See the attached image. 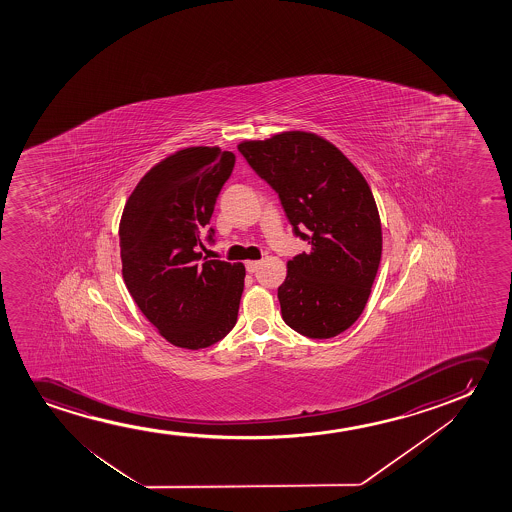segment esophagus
Segmentation results:
<instances>
[{"label": "esophagus", "mask_w": 512, "mask_h": 512, "mask_svg": "<svg viewBox=\"0 0 512 512\" xmlns=\"http://www.w3.org/2000/svg\"><path fill=\"white\" fill-rule=\"evenodd\" d=\"M248 273H255L260 267V260H248L245 264Z\"/></svg>", "instance_id": "1"}]
</instances>
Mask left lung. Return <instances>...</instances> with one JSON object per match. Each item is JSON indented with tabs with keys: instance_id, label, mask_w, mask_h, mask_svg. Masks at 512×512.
Returning a JSON list of instances; mask_svg holds the SVG:
<instances>
[{
	"instance_id": "1",
	"label": "left lung",
	"mask_w": 512,
	"mask_h": 512,
	"mask_svg": "<svg viewBox=\"0 0 512 512\" xmlns=\"http://www.w3.org/2000/svg\"><path fill=\"white\" fill-rule=\"evenodd\" d=\"M238 150L280 196L295 236L311 250L287 262L281 316L311 339L350 329L371 295L381 260V220L371 187L350 159L318 134L287 131Z\"/></svg>"
}]
</instances>
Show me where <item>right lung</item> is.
Here are the masks:
<instances>
[{
	"label": "right lung",
	"mask_w": 512,
	"mask_h": 512,
	"mask_svg": "<svg viewBox=\"0 0 512 512\" xmlns=\"http://www.w3.org/2000/svg\"><path fill=\"white\" fill-rule=\"evenodd\" d=\"M234 162L218 147L178 150L141 178L120 218L127 290L159 334L185 350L218 343L238 320L245 266L199 252Z\"/></svg>",
	"instance_id": "add662e5"
}]
</instances>
